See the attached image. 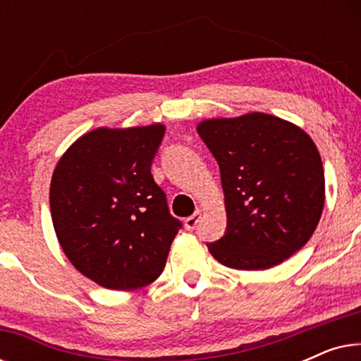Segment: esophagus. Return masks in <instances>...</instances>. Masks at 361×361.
I'll use <instances>...</instances> for the list:
<instances>
[{"instance_id":"34e87169","label":"esophagus","mask_w":361,"mask_h":361,"mask_svg":"<svg viewBox=\"0 0 361 361\" xmlns=\"http://www.w3.org/2000/svg\"><path fill=\"white\" fill-rule=\"evenodd\" d=\"M200 219H202V212L200 210H195V214L194 215H190L189 219H185V228L187 230H195L197 228V224H199L200 221Z\"/></svg>"}]
</instances>
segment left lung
Masks as SVG:
<instances>
[{
  "label": "left lung",
  "instance_id": "8db88e82",
  "mask_svg": "<svg viewBox=\"0 0 361 361\" xmlns=\"http://www.w3.org/2000/svg\"><path fill=\"white\" fill-rule=\"evenodd\" d=\"M197 133L219 162L226 230L207 243L221 264L268 269L307 243L322 215L320 154L293 123L250 113L207 120Z\"/></svg>",
  "mask_w": 361,
  "mask_h": 361
}]
</instances>
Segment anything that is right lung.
Returning a JSON list of instances; mask_svg holds the SVG:
<instances>
[{
    "label": "right lung",
    "instance_id": "add662e5",
    "mask_svg": "<svg viewBox=\"0 0 361 361\" xmlns=\"http://www.w3.org/2000/svg\"><path fill=\"white\" fill-rule=\"evenodd\" d=\"M166 128H98L54 171L51 214L59 243L83 276L106 289L151 284L182 228L151 174Z\"/></svg>",
    "mask_w": 361,
    "mask_h": 361
}]
</instances>
